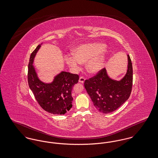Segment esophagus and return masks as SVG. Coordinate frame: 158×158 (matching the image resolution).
<instances>
[{"label": "esophagus", "instance_id": "esophagus-1", "mask_svg": "<svg viewBox=\"0 0 158 158\" xmlns=\"http://www.w3.org/2000/svg\"><path fill=\"white\" fill-rule=\"evenodd\" d=\"M85 81V78L84 77H80V78L79 79V82H81V83H82V84L84 83Z\"/></svg>", "mask_w": 158, "mask_h": 158}]
</instances>
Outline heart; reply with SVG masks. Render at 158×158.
<instances>
[{
  "label": "heart",
  "mask_w": 158,
  "mask_h": 158,
  "mask_svg": "<svg viewBox=\"0 0 158 158\" xmlns=\"http://www.w3.org/2000/svg\"><path fill=\"white\" fill-rule=\"evenodd\" d=\"M106 45L100 42L79 45L73 49V55L64 56L66 64L74 71H78L82 64L87 62L86 70L91 74H97L104 68L107 62L109 52Z\"/></svg>",
  "instance_id": "obj_1"
}]
</instances>
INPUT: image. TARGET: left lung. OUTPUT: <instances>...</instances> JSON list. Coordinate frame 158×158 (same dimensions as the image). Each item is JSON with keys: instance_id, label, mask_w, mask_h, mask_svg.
Wrapping results in <instances>:
<instances>
[{"instance_id": "left-lung-1", "label": "left lung", "mask_w": 158, "mask_h": 158, "mask_svg": "<svg viewBox=\"0 0 158 158\" xmlns=\"http://www.w3.org/2000/svg\"><path fill=\"white\" fill-rule=\"evenodd\" d=\"M125 75L119 81L111 79L106 69L88 80L84 86L95 107L102 113L118 109L130 97L132 86V65L129 55Z\"/></svg>"}]
</instances>
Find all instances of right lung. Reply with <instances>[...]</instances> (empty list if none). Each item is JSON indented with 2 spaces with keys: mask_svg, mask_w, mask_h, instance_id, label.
I'll return each instance as SVG.
<instances>
[{
  "mask_svg": "<svg viewBox=\"0 0 158 158\" xmlns=\"http://www.w3.org/2000/svg\"><path fill=\"white\" fill-rule=\"evenodd\" d=\"M41 47L39 45L31 54L28 66V83L30 89L41 107L54 114H64L72 107V91L79 81L77 74L64 71L54 77L52 82L40 80L33 65L34 59Z\"/></svg>",
  "mask_w": 158,
  "mask_h": 158,
  "instance_id": "add662e5",
  "label": "right lung"
}]
</instances>
